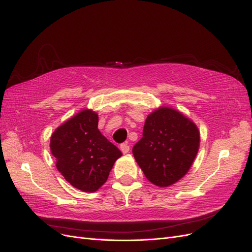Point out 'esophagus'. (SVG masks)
Here are the masks:
<instances>
[{
	"instance_id": "esophagus-1",
	"label": "esophagus",
	"mask_w": 252,
	"mask_h": 252,
	"mask_svg": "<svg viewBox=\"0 0 252 252\" xmlns=\"http://www.w3.org/2000/svg\"><path fill=\"white\" fill-rule=\"evenodd\" d=\"M120 150H121L122 153L126 154V153L130 152V146H128L127 143H121V145H120Z\"/></svg>"
}]
</instances>
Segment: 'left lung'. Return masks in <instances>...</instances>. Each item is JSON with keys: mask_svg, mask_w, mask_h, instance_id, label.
I'll use <instances>...</instances> for the list:
<instances>
[{"mask_svg": "<svg viewBox=\"0 0 252 252\" xmlns=\"http://www.w3.org/2000/svg\"><path fill=\"white\" fill-rule=\"evenodd\" d=\"M199 141V131L193 121L181 112L161 106L147 117L133 155L149 182L169 187L189 171Z\"/></svg>", "mask_w": 252, "mask_h": 252, "instance_id": "8db88e82", "label": "left lung"}]
</instances>
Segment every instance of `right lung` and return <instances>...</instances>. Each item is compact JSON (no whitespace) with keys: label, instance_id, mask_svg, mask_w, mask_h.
I'll return each instance as SVG.
<instances>
[{"label":"right lung","instance_id":"obj_1","mask_svg":"<svg viewBox=\"0 0 252 252\" xmlns=\"http://www.w3.org/2000/svg\"><path fill=\"white\" fill-rule=\"evenodd\" d=\"M56 167L71 186L95 192L109 177L120 150L98 130V115L83 110L57 127L50 137Z\"/></svg>","mask_w":252,"mask_h":252}]
</instances>
